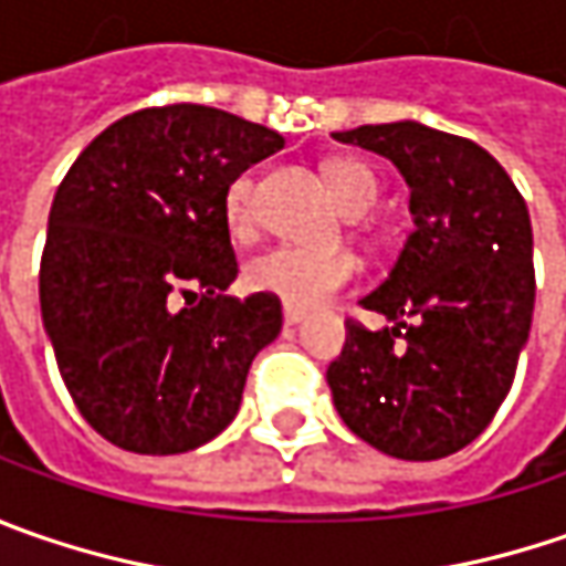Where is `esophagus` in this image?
<instances>
[{"mask_svg":"<svg viewBox=\"0 0 566 566\" xmlns=\"http://www.w3.org/2000/svg\"><path fill=\"white\" fill-rule=\"evenodd\" d=\"M282 316H284V326H297V323H304V319H307V310L294 307V304H284Z\"/></svg>","mask_w":566,"mask_h":566,"instance_id":"1","label":"esophagus"}]
</instances>
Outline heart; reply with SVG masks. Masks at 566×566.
<instances>
[{"label":"heart","instance_id":"obj_1","mask_svg":"<svg viewBox=\"0 0 566 566\" xmlns=\"http://www.w3.org/2000/svg\"><path fill=\"white\" fill-rule=\"evenodd\" d=\"M332 196L348 214H364L377 206L380 184L360 160L338 158L326 164ZM256 180L253 174H237L224 189V221L234 237H250L256 224ZM357 262L342 250H310V247H272L247 262L243 282L256 294L279 297L294 307H319L338 291L355 282Z\"/></svg>","mask_w":566,"mask_h":566}]
</instances>
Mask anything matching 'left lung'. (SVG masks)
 I'll return each instance as SVG.
<instances>
[{
    "label": "left lung",
    "mask_w": 566,
    "mask_h": 566,
    "mask_svg": "<svg viewBox=\"0 0 566 566\" xmlns=\"http://www.w3.org/2000/svg\"><path fill=\"white\" fill-rule=\"evenodd\" d=\"M332 136L392 160L415 218L389 279L360 301L392 326L345 323L332 402L380 453L443 459L491 424L516 377L535 307L526 199L472 138L411 119Z\"/></svg>",
    "instance_id": "1"
}]
</instances>
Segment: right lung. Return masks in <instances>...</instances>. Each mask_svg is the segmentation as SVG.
Listing matches in <instances>:
<instances>
[{"mask_svg":"<svg viewBox=\"0 0 566 566\" xmlns=\"http://www.w3.org/2000/svg\"><path fill=\"white\" fill-rule=\"evenodd\" d=\"M275 129L202 104L136 111L62 177L40 259V313L91 428L142 455L196 450L234 421L282 301L228 297L224 189L282 151Z\"/></svg>","mask_w":566,"mask_h":566,"instance_id":"obj_1","label":"right lung"}]
</instances>
